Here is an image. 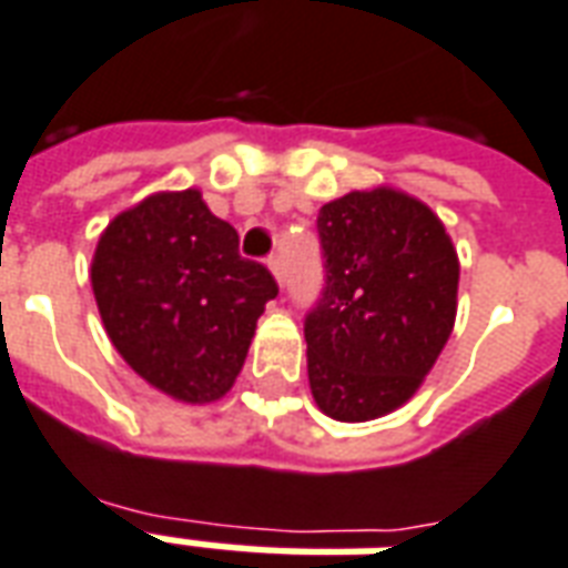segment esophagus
<instances>
[{
	"label": "esophagus",
	"mask_w": 568,
	"mask_h": 568,
	"mask_svg": "<svg viewBox=\"0 0 568 568\" xmlns=\"http://www.w3.org/2000/svg\"><path fill=\"white\" fill-rule=\"evenodd\" d=\"M267 267H271V274H274L276 283L283 285V258H280V255H271V258H267Z\"/></svg>",
	"instance_id": "1"
}]
</instances>
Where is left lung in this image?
Segmentation results:
<instances>
[{
    "instance_id": "8db88e82",
    "label": "left lung",
    "mask_w": 568,
    "mask_h": 568,
    "mask_svg": "<svg viewBox=\"0 0 568 568\" xmlns=\"http://www.w3.org/2000/svg\"><path fill=\"white\" fill-rule=\"evenodd\" d=\"M322 301L306 315L315 405L339 423L402 408L444 352L458 253L438 214L393 187L352 190L318 211Z\"/></svg>"
}]
</instances>
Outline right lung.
Segmentation results:
<instances>
[{"instance_id": "obj_1", "label": "right lung", "mask_w": 568, "mask_h": 568, "mask_svg": "<svg viewBox=\"0 0 568 568\" xmlns=\"http://www.w3.org/2000/svg\"><path fill=\"white\" fill-rule=\"evenodd\" d=\"M92 292L130 369L172 399L207 405L232 389L280 288L265 265L241 258L235 229L190 187L151 193L110 220Z\"/></svg>"}]
</instances>
